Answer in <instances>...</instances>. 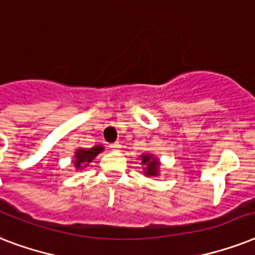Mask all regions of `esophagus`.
<instances>
[{"mask_svg": "<svg viewBox=\"0 0 255 255\" xmlns=\"http://www.w3.org/2000/svg\"><path fill=\"white\" fill-rule=\"evenodd\" d=\"M110 148H111L114 152H119L120 149H122V145H120V143H114L110 145Z\"/></svg>", "mask_w": 255, "mask_h": 255, "instance_id": "34e87169", "label": "esophagus"}]
</instances>
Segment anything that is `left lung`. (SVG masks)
I'll list each match as a JSON object with an SVG mask.
<instances>
[{
	"mask_svg": "<svg viewBox=\"0 0 255 255\" xmlns=\"http://www.w3.org/2000/svg\"><path fill=\"white\" fill-rule=\"evenodd\" d=\"M140 164L143 165V173L148 177H152V176H159L160 174V167H161V163L157 157H155V155L152 153H143L140 156Z\"/></svg>",
	"mask_w": 255,
	"mask_h": 255,
	"instance_id": "8db88e82",
	"label": "left lung"
}]
</instances>
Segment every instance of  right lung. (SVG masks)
I'll list each match as a JSON object with an SVG mask.
<instances>
[{
	"instance_id": "1",
	"label": "right lung",
	"mask_w": 255,
	"mask_h": 255,
	"mask_svg": "<svg viewBox=\"0 0 255 255\" xmlns=\"http://www.w3.org/2000/svg\"><path fill=\"white\" fill-rule=\"evenodd\" d=\"M103 151V145H95V147L92 148H78L77 151H75V155H74V167H75L77 170H82L83 168L87 167L88 164L91 163L92 160L95 159L100 152Z\"/></svg>"
}]
</instances>
